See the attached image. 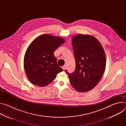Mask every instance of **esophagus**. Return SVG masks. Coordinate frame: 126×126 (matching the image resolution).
Masks as SVG:
<instances>
[{"mask_svg":"<svg viewBox=\"0 0 126 126\" xmlns=\"http://www.w3.org/2000/svg\"><path fill=\"white\" fill-rule=\"evenodd\" d=\"M62 68V69H63V70H65V69H66V66H63Z\"/></svg>","mask_w":126,"mask_h":126,"instance_id":"34e87169","label":"esophagus"}]
</instances>
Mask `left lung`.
<instances>
[{
  "label": "left lung",
  "mask_w": 126,
  "mask_h": 126,
  "mask_svg": "<svg viewBox=\"0 0 126 126\" xmlns=\"http://www.w3.org/2000/svg\"><path fill=\"white\" fill-rule=\"evenodd\" d=\"M76 68L69 75L70 83L77 91L91 90L99 82L106 67V56L98 40L92 36L79 34L72 39Z\"/></svg>",
  "instance_id": "8db88e82"
}]
</instances>
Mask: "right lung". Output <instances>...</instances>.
I'll return each mask as SVG.
<instances>
[{
    "instance_id": "obj_1",
    "label": "right lung",
    "mask_w": 126,
    "mask_h": 126,
    "mask_svg": "<svg viewBox=\"0 0 126 126\" xmlns=\"http://www.w3.org/2000/svg\"><path fill=\"white\" fill-rule=\"evenodd\" d=\"M64 42L62 38L44 34L30 44L24 56V66L26 74L32 84L45 86L63 71L57 65L54 52Z\"/></svg>"
}]
</instances>
